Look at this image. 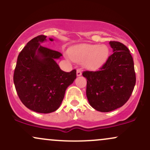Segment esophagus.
Instances as JSON below:
<instances>
[{"label":"esophagus","instance_id":"34e87169","mask_svg":"<svg viewBox=\"0 0 150 150\" xmlns=\"http://www.w3.org/2000/svg\"><path fill=\"white\" fill-rule=\"evenodd\" d=\"M82 75V71L80 69L77 70V76H80Z\"/></svg>","mask_w":150,"mask_h":150}]
</instances>
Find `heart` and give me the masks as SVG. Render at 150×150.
<instances>
[{
  "label": "heart",
  "mask_w": 150,
  "mask_h": 150,
  "mask_svg": "<svg viewBox=\"0 0 150 150\" xmlns=\"http://www.w3.org/2000/svg\"><path fill=\"white\" fill-rule=\"evenodd\" d=\"M68 54L72 61L82 63L84 68L95 70L105 64L109 56V49L104 44H82L70 49Z\"/></svg>",
  "instance_id": "obj_1"
}]
</instances>
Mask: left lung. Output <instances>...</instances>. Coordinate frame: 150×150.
I'll use <instances>...</instances> for the list:
<instances>
[{
    "mask_svg": "<svg viewBox=\"0 0 150 150\" xmlns=\"http://www.w3.org/2000/svg\"><path fill=\"white\" fill-rule=\"evenodd\" d=\"M113 49L106 63L98 71H85L87 99L90 106L101 112H109L123 106L131 96L136 77L133 59L128 48L110 42Z\"/></svg>",
    "mask_w": 150,
    "mask_h": 150,
    "instance_id": "left-lung-1",
    "label": "left lung"
}]
</instances>
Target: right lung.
<instances>
[{
  "mask_svg": "<svg viewBox=\"0 0 150 150\" xmlns=\"http://www.w3.org/2000/svg\"><path fill=\"white\" fill-rule=\"evenodd\" d=\"M49 40L53 42V39ZM46 41V36L40 35L27 43L19 54L13 76L22 104L41 113L56 111L65 90L76 79V70L66 73L56 63L61 53L41 45Z\"/></svg>",
  "mask_w": 150,
  "mask_h": 150,
  "instance_id": "1",
  "label": "right lung"
}]
</instances>
